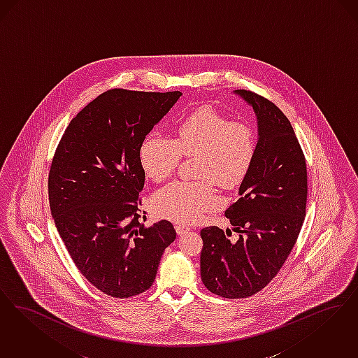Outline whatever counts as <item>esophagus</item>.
<instances>
[{"instance_id":"34e87169","label":"esophagus","mask_w":358,"mask_h":358,"mask_svg":"<svg viewBox=\"0 0 358 358\" xmlns=\"http://www.w3.org/2000/svg\"><path fill=\"white\" fill-rule=\"evenodd\" d=\"M175 229H176V233L179 234V235H183V234H186L189 230V227H187L185 224H176Z\"/></svg>"}]
</instances>
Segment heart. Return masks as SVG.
<instances>
[{
  "mask_svg": "<svg viewBox=\"0 0 358 358\" xmlns=\"http://www.w3.org/2000/svg\"><path fill=\"white\" fill-rule=\"evenodd\" d=\"M257 152L252 127L230 122L210 107L188 115L175 128L173 139L151 134L140 145L141 167L147 176L163 182L176 170L180 156H196V182H172L154 196L155 211L178 223H194L218 206L214 183L224 189L241 186Z\"/></svg>",
  "mask_w": 358,
  "mask_h": 358,
  "instance_id": "heart-1",
  "label": "heart"
}]
</instances>
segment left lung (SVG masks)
Masks as SVG:
<instances>
[{"mask_svg": "<svg viewBox=\"0 0 358 358\" xmlns=\"http://www.w3.org/2000/svg\"><path fill=\"white\" fill-rule=\"evenodd\" d=\"M234 92L252 107L258 123L252 167L239 186L241 198L224 211L239 238L231 242L230 230L217 226L201 231L203 283L230 299L261 292L278 274L296 245L308 198L306 162L289 119L264 96Z\"/></svg>", "mask_w": 358, "mask_h": 358, "instance_id": "1", "label": "left lung"}]
</instances>
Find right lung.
<instances>
[{
  "instance_id": "add662e5",
  "label": "right lung",
  "mask_w": 358,
  "mask_h": 358,
  "mask_svg": "<svg viewBox=\"0 0 358 358\" xmlns=\"http://www.w3.org/2000/svg\"><path fill=\"white\" fill-rule=\"evenodd\" d=\"M180 96L109 90L71 120L53 156L48 192L57 231L80 273L108 296L148 290L176 238L169 220L139 222V151Z\"/></svg>"
}]
</instances>
